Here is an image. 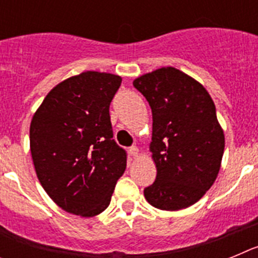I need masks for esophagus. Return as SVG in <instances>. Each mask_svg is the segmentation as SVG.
Wrapping results in <instances>:
<instances>
[{"instance_id": "34e87169", "label": "esophagus", "mask_w": 258, "mask_h": 258, "mask_svg": "<svg viewBox=\"0 0 258 258\" xmlns=\"http://www.w3.org/2000/svg\"><path fill=\"white\" fill-rule=\"evenodd\" d=\"M129 152H131V155L133 157H138V155H140V150L137 149L136 146H133V147H131V149H129Z\"/></svg>"}]
</instances>
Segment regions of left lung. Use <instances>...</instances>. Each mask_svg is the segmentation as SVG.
Segmentation results:
<instances>
[{
    "label": "left lung",
    "instance_id": "left-lung-1",
    "mask_svg": "<svg viewBox=\"0 0 258 258\" xmlns=\"http://www.w3.org/2000/svg\"><path fill=\"white\" fill-rule=\"evenodd\" d=\"M152 111L150 151L156 179L146 200L161 211H179L212 187L222 161L225 134L207 89L174 67H163L133 81Z\"/></svg>",
    "mask_w": 258,
    "mask_h": 258
}]
</instances>
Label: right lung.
Wrapping results in <instances>:
<instances>
[{
  "label": "right lung",
  "instance_id": "1",
  "mask_svg": "<svg viewBox=\"0 0 258 258\" xmlns=\"http://www.w3.org/2000/svg\"><path fill=\"white\" fill-rule=\"evenodd\" d=\"M120 85L117 75L86 71L54 86L32 117L29 145L37 178L68 213H102L124 174L126 152L112 140L109 118Z\"/></svg>",
  "mask_w": 258,
  "mask_h": 258
}]
</instances>
